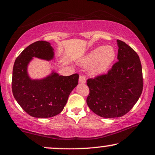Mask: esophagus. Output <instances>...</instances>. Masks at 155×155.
<instances>
[{"label":"esophagus","instance_id":"esophagus-1","mask_svg":"<svg viewBox=\"0 0 155 155\" xmlns=\"http://www.w3.org/2000/svg\"><path fill=\"white\" fill-rule=\"evenodd\" d=\"M85 82H86L85 76L83 75H80V78H79V82H80V83L83 84V83H85Z\"/></svg>","mask_w":155,"mask_h":155}]
</instances>
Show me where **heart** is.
Instances as JSON below:
<instances>
[{
  "label": "heart",
  "mask_w": 155,
  "mask_h": 155,
  "mask_svg": "<svg viewBox=\"0 0 155 155\" xmlns=\"http://www.w3.org/2000/svg\"><path fill=\"white\" fill-rule=\"evenodd\" d=\"M116 57V51L113 46H99L87 55L82 61L84 65H91L92 74L97 75L107 71Z\"/></svg>",
  "instance_id": "b5f03b06"
}]
</instances>
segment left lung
I'll use <instances>...</instances> for the list:
<instances>
[{
    "mask_svg": "<svg viewBox=\"0 0 155 155\" xmlns=\"http://www.w3.org/2000/svg\"><path fill=\"white\" fill-rule=\"evenodd\" d=\"M118 61L107 73L89 78L87 104L104 118L120 117L135 104L143 89L142 65L138 55L124 41L117 40Z\"/></svg>",
    "mask_w": 155,
    "mask_h": 155,
    "instance_id": "8db88e82",
    "label": "left lung"
}]
</instances>
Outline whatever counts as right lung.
Here are the masks:
<instances>
[{
    "label": "right lung",
    "instance_id": "right-lung-1",
    "mask_svg": "<svg viewBox=\"0 0 155 155\" xmlns=\"http://www.w3.org/2000/svg\"><path fill=\"white\" fill-rule=\"evenodd\" d=\"M54 56V48L48 42L38 41L23 50L15 61L12 94L23 110L33 117L49 118L60 114L78 84V73L63 76L54 72L43 80L29 78L27 68L32 57L49 61Z\"/></svg>",
    "mask_w": 155,
    "mask_h": 155
}]
</instances>
